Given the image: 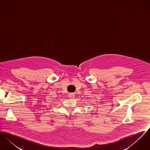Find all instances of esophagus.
Returning a JSON list of instances; mask_svg holds the SVG:
<instances>
[{
	"instance_id": "1",
	"label": "esophagus",
	"mask_w": 150,
	"mask_h": 150,
	"mask_svg": "<svg viewBox=\"0 0 150 150\" xmlns=\"http://www.w3.org/2000/svg\"><path fill=\"white\" fill-rule=\"evenodd\" d=\"M68 96H69V98L70 99H74V98H75V95H74V93H69Z\"/></svg>"
}]
</instances>
